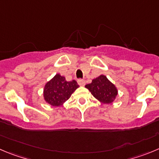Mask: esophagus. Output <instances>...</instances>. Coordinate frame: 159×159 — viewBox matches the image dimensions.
<instances>
[{
    "instance_id": "esophagus-1",
    "label": "esophagus",
    "mask_w": 159,
    "mask_h": 159,
    "mask_svg": "<svg viewBox=\"0 0 159 159\" xmlns=\"http://www.w3.org/2000/svg\"><path fill=\"white\" fill-rule=\"evenodd\" d=\"M78 83L79 85H81V86H84V84H85V81L83 79H78Z\"/></svg>"
}]
</instances>
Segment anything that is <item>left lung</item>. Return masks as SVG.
I'll list each match as a JSON object with an SVG mask.
<instances>
[{
    "label": "left lung",
    "mask_w": 159,
    "mask_h": 159,
    "mask_svg": "<svg viewBox=\"0 0 159 159\" xmlns=\"http://www.w3.org/2000/svg\"><path fill=\"white\" fill-rule=\"evenodd\" d=\"M91 94L102 103H111L118 96V89L105 75H100L85 85Z\"/></svg>",
    "instance_id": "1"
}]
</instances>
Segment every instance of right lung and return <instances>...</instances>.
<instances>
[{
    "label": "right lung",
    "mask_w": 159,
    "mask_h": 159,
    "mask_svg": "<svg viewBox=\"0 0 159 159\" xmlns=\"http://www.w3.org/2000/svg\"><path fill=\"white\" fill-rule=\"evenodd\" d=\"M79 87L76 81H66V78L56 74L46 83L43 90V97L48 104L59 107L69 100L72 93Z\"/></svg>",
    "instance_id": "add662e5"
}]
</instances>
